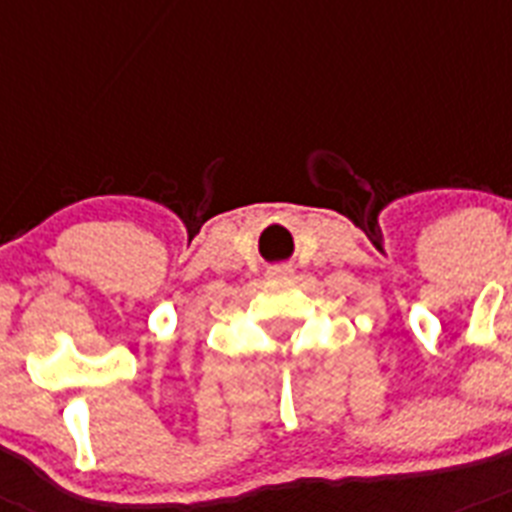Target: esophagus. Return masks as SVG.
Here are the masks:
<instances>
[{"instance_id": "1", "label": "esophagus", "mask_w": 512, "mask_h": 512, "mask_svg": "<svg viewBox=\"0 0 512 512\" xmlns=\"http://www.w3.org/2000/svg\"><path fill=\"white\" fill-rule=\"evenodd\" d=\"M289 273H292V268H289V265H276V268L268 270L270 278H286Z\"/></svg>"}]
</instances>
